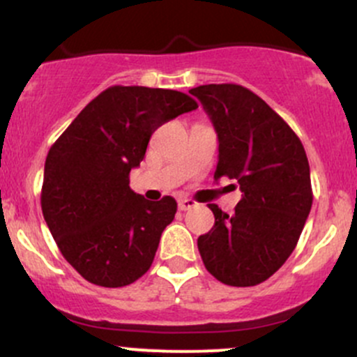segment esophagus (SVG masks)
I'll list each match as a JSON object with an SVG mask.
<instances>
[{"instance_id":"esophagus-1","label":"esophagus","mask_w":357,"mask_h":357,"mask_svg":"<svg viewBox=\"0 0 357 357\" xmlns=\"http://www.w3.org/2000/svg\"><path fill=\"white\" fill-rule=\"evenodd\" d=\"M195 206H197V202H195L194 199H180V201H178V209L180 211H189V209L195 208Z\"/></svg>"}]
</instances>
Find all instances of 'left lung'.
<instances>
[{
    "label": "left lung",
    "instance_id": "8db88e82",
    "mask_svg": "<svg viewBox=\"0 0 357 357\" xmlns=\"http://www.w3.org/2000/svg\"><path fill=\"white\" fill-rule=\"evenodd\" d=\"M220 141L214 180H236L241 199L229 216L209 204L214 226L197 238L206 269L228 286H255L293 254L312 209L310 165L300 137L259 95L235 83L201 85Z\"/></svg>",
    "mask_w": 357,
    "mask_h": 357
}]
</instances>
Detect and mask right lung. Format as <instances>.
<instances>
[{
    "mask_svg": "<svg viewBox=\"0 0 357 357\" xmlns=\"http://www.w3.org/2000/svg\"><path fill=\"white\" fill-rule=\"evenodd\" d=\"M194 109L197 102L182 91L110 86L49 149L42 214L61 254L91 284L128 286L151 267L177 202L146 201L129 187V174L151 134Z\"/></svg>",
    "mask_w": 357,
    "mask_h": 357,
    "instance_id": "add662e5",
    "label": "right lung"
}]
</instances>
